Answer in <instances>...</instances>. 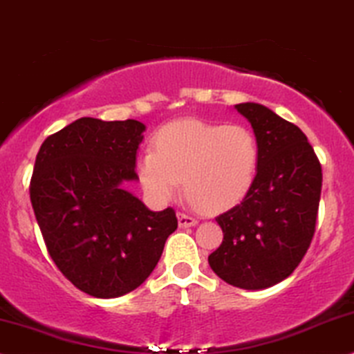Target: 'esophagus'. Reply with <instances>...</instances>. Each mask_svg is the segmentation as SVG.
I'll return each mask as SVG.
<instances>
[{"label":"esophagus","instance_id":"esophagus-1","mask_svg":"<svg viewBox=\"0 0 354 354\" xmlns=\"http://www.w3.org/2000/svg\"><path fill=\"white\" fill-rule=\"evenodd\" d=\"M197 223L198 221L194 216L185 215V213H178V226L180 228H190V226H195Z\"/></svg>","mask_w":354,"mask_h":354}]
</instances>
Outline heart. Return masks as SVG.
I'll list each match as a JSON object with an SVG mask.
<instances>
[{"instance_id": "obj_1", "label": "heart", "mask_w": 354, "mask_h": 354, "mask_svg": "<svg viewBox=\"0 0 354 354\" xmlns=\"http://www.w3.org/2000/svg\"><path fill=\"white\" fill-rule=\"evenodd\" d=\"M259 165V144L243 124L178 120L154 136V149L141 152L136 174L144 194L164 205L180 192L203 210L233 208L250 194Z\"/></svg>"}]
</instances>
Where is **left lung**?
<instances>
[{
  "instance_id": "left-lung-1",
  "label": "left lung",
  "mask_w": 354,
  "mask_h": 354,
  "mask_svg": "<svg viewBox=\"0 0 354 354\" xmlns=\"http://www.w3.org/2000/svg\"><path fill=\"white\" fill-rule=\"evenodd\" d=\"M234 110L254 131L259 165L250 194L216 218L223 243L208 264L230 286L261 290L289 277L310 246L322 165L302 131L264 104L239 103Z\"/></svg>"
}]
</instances>
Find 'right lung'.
<instances>
[{
	"instance_id": "1",
	"label": "right lung",
	"mask_w": 354,
	"mask_h": 354,
	"mask_svg": "<svg viewBox=\"0 0 354 354\" xmlns=\"http://www.w3.org/2000/svg\"><path fill=\"white\" fill-rule=\"evenodd\" d=\"M141 121L80 118L42 142L30 203L47 251L77 289L115 299L138 289L177 230L176 212H152L126 190L138 182Z\"/></svg>"
}]
</instances>
